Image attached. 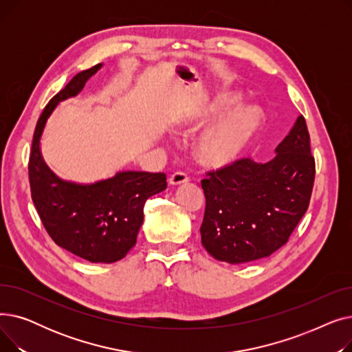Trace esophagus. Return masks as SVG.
Segmentation results:
<instances>
[{"label": "esophagus", "mask_w": 352, "mask_h": 352, "mask_svg": "<svg viewBox=\"0 0 352 352\" xmlns=\"http://www.w3.org/2000/svg\"><path fill=\"white\" fill-rule=\"evenodd\" d=\"M170 184L171 186H178V184H184V182H188L190 181V177L186 174V173H182V171H177V173H174L171 177H170Z\"/></svg>", "instance_id": "34e87169"}]
</instances>
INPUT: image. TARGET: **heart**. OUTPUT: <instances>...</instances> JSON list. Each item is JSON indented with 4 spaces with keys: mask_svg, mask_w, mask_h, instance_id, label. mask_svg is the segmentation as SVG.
<instances>
[{
    "mask_svg": "<svg viewBox=\"0 0 352 352\" xmlns=\"http://www.w3.org/2000/svg\"><path fill=\"white\" fill-rule=\"evenodd\" d=\"M235 97L226 96L218 101V108L228 107ZM260 114L254 107H239L221 120L212 129L202 137L198 145V154L202 162L212 166L227 165L243 155L254 138Z\"/></svg>",
    "mask_w": 352,
    "mask_h": 352,
    "instance_id": "1",
    "label": "heart"
}]
</instances>
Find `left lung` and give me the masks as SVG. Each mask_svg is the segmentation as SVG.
Listing matches in <instances>:
<instances>
[{"mask_svg": "<svg viewBox=\"0 0 352 352\" xmlns=\"http://www.w3.org/2000/svg\"><path fill=\"white\" fill-rule=\"evenodd\" d=\"M275 151L265 164L238 158L201 179V243L215 260L243 264L271 255L288 243L307 212L316 160L302 116Z\"/></svg>", "mask_w": 352, "mask_h": 352, "instance_id": "8db88e82", "label": "left lung"}]
</instances>
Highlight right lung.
Segmentation results:
<instances>
[{
	"instance_id": "right-lung-1",
	"label": "right lung",
	"mask_w": 352,
	"mask_h": 352,
	"mask_svg": "<svg viewBox=\"0 0 352 352\" xmlns=\"http://www.w3.org/2000/svg\"><path fill=\"white\" fill-rule=\"evenodd\" d=\"M100 68L97 64L78 72L45 105L35 125L28 177L32 202L52 241L89 263L111 264L135 245L145 201L166 188L165 174L125 171L92 186H77L55 177L40 153V138L54 108L77 96Z\"/></svg>"
}]
</instances>
